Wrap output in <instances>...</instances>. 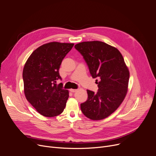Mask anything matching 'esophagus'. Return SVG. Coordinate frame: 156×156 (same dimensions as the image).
<instances>
[{
  "instance_id": "34e87169",
  "label": "esophagus",
  "mask_w": 156,
  "mask_h": 156,
  "mask_svg": "<svg viewBox=\"0 0 156 156\" xmlns=\"http://www.w3.org/2000/svg\"><path fill=\"white\" fill-rule=\"evenodd\" d=\"M77 91L76 89H70V92H75Z\"/></svg>"
}]
</instances>
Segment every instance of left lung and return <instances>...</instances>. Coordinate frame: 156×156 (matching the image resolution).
<instances>
[{"label": "left lung", "instance_id": "1", "mask_svg": "<svg viewBox=\"0 0 156 156\" xmlns=\"http://www.w3.org/2000/svg\"><path fill=\"white\" fill-rule=\"evenodd\" d=\"M93 78H97L98 92L87 90L88 99L81 104L84 115L92 120L106 118L123 101L128 91L129 72L118 49L100 41L77 44Z\"/></svg>", "mask_w": 156, "mask_h": 156}]
</instances>
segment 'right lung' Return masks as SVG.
<instances>
[{"instance_id":"1","label":"right lung","mask_w":156,"mask_h":156,"mask_svg":"<svg viewBox=\"0 0 156 156\" xmlns=\"http://www.w3.org/2000/svg\"><path fill=\"white\" fill-rule=\"evenodd\" d=\"M74 44L49 42L38 47L27 59L23 71L24 92L27 101L45 117L61 114L69 92L56 80L61 79L59 69Z\"/></svg>"}]
</instances>
